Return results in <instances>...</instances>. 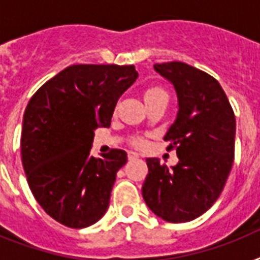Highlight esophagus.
I'll return each mask as SVG.
<instances>
[{
  "label": "esophagus",
  "instance_id": "1",
  "mask_svg": "<svg viewBox=\"0 0 260 260\" xmlns=\"http://www.w3.org/2000/svg\"><path fill=\"white\" fill-rule=\"evenodd\" d=\"M139 156H140V155H139L138 152H132V151L128 154V159H129V160H135V159H138Z\"/></svg>",
  "mask_w": 260,
  "mask_h": 260
}]
</instances>
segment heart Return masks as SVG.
I'll return each instance as SVG.
<instances>
[{
  "mask_svg": "<svg viewBox=\"0 0 260 260\" xmlns=\"http://www.w3.org/2000/svg\"><path fill=\"white\" fill-rule=\"evenodd\" d=\"M144 100L146 102H152V101H156V100H169V95H167V91L165 89L159 86H151V87H147L144 90ZM135 144L136 146H143L144 144V140L142 139H136L135 140Z\"/></svg>",
  "mask_w": 260,
  "mask_h": 260,
  "instance_id": "obj_1",
  "label": "heart"
}]
</instances>
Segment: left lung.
I'll list each match as a JSON object with an SVG mask.
<instances>
[{"label":"left lung","mask_w":260,"mask_h":260,"mask_svg":"<svg viewBox=\"0 0 260 260\" xmlns=\"http://www.w3.org/2000/svg\"><path fill=\"white\" fill-rule=\"evenodd\" d=\"M154 69L177 91V120L165 140L179 162L169 169L159 159H147L142 194L158 217L187 222L205 213L225 186L235 159L236 120L212 75L182 62L156 63Z\"/></svg>","instance_id":"1"}]
</instances>
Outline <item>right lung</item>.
I'll list each match as a JSON object with an SVG mask.
<instances>
[{"instance_id": "obj_1", "label": "right lung", "mask_w": 260, "mask_h": 260, "mask_svg": "<svg viewBox=\"0 0 260 260\" xmlns=\"http://www.w3.org/2000/svg\"><path fill=\"white\" fill-rule=\"evenodd\" d=\"M138 78L135 66L74 64L47 81L26 105L21 160L29 189L48 216L86 228L105 214L124 150L90 155L94 131L110 125L118 98Z\"/></svg>"}]
</instances>
